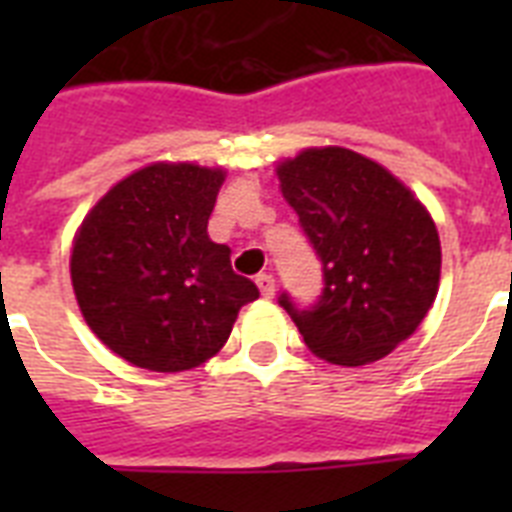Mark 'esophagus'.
Instances as JSON below:
<instances>
[{
  "label": "esophagus",
  "mask_w": 512,
  "mask_h": 512,
  "mask_svg": "<svg viewBox=\"0 0 512 512\" xmlns=\"http://www.w3.org/2000/svg\"><path fill=\"white\" fill-rule=\"evenodd\" d=\"M255 281H257V287H260V295L263 297L276 295V279H273L271 273H260Z\"/></svg>",
  "instance_id": "obj_1"
}]
</instances>
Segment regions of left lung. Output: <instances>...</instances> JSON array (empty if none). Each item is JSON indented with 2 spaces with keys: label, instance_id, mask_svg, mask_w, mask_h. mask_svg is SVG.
Listing matches in <instances>:
<instances>
[{
  "label": "left lung",
  "instance_id": "8db88e82",
  "mask_svg": "<svg viewBox=\"0 0 512 512\" xmlns=\"http://www.w3.org/2000/svg\"><path fill=\"white\" fill-rule=\"evenodd\" d=\"M276 172L324 271L316 305L297 308L287 292L279 305L305 345L332 364L388 356L436 300L441 241L433 217L382 164L348 148H305Z\"/></svg>",
  "mask_w": 512,
  "mask_h": 512
}]
</instances>
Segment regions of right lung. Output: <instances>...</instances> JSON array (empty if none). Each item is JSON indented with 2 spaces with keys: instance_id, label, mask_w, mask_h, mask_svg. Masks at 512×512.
Here are the masks:
<instances>
[{
  "instance_id": "add662e5",
  "label": "right lung",
  "mask_w": 512,
  "mask_h": 512,
  "mask_svg": "<svg viewBox=\"0 0 512 512\" xmlns=\"http://www.w3.org/2000/svg\"><path fill=\"white\" fill-rule=\"evenodd\" d=\"M223 170L148 164L90 209L71 249L87 327L124 361L183 372L223 348L241 305L260 297L209 239Z\"/></svg>"
}]
</instances>
